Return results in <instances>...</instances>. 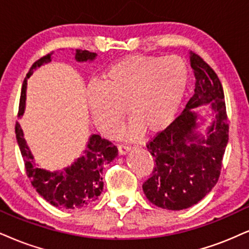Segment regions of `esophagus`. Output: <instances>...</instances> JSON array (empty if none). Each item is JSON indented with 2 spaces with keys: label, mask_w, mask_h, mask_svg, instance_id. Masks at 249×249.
I'll list each match as a JSON object with an SVG mask.
<instances>
[{
  "label": "esophagus",
  "mask_w": 249,
  "mask_h": 249,
  "mask_svg": "<svg viewBox=\"0 0 249 249\" xmlns=\"http://www.w3.org/2000/svg\"><path fill=\"white\" fill-rule=\"evenodd\" d=\"M118 150H119V155H125V153L129 151L130 148L125 145V144H119Z\"/></svg>",
  "instance_id": "obj_1"
}]
</instances>
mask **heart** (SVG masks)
I'll use <instances>...</instances> for the list:
<instances>
[{
	"mask_svg": "<svg viewBox=\"0 0 249 249\" xmlns=\"http://www.w3.org/2000/svg\"><path fill=\"white\" fill-rule=\"evenodd\" d=\"M99 87L89 91L92 120L101 133L113 136L125 106L130 124L120 131L125 139L143 130L155 134L167 127L185 97L188 68L177 55H131L118 61L101 75Z\"/></svg>",
	"mask_w": 249,
	"mask_h": 249,
	"instance_id": "b5f03b06",
	"label": "heart"
}]
</instances>
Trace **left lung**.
Here are the masks:
<instances>
[{
    "mask_svg": "<svg viewBox=\"0 0 249 249\" xmlns=\"http://www.w3.org/2000/svg\"><path fill=\"white\" fill-rule=\"evenodd\" d=\"M195 90L182 113L166 129L146 144L156 166L143 183L152 204L167 210H182L201 201L219 179L229 142V124L224 91L217 73L197 54L190 52ZM211 104L214 112L207 134L197 131L196 107Z\"/></svg>",
    "mask_w": 249,
    "mask_h": 249,
    "instance_id": "obj_1",
    "label": "left lung"
}]
</instances>
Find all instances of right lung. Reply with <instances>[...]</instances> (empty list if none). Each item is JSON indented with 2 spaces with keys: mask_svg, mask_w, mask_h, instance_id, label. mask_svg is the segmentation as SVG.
<instances>
[{
  "mask_svg": "<svg viewBox=\"0 0 249 249\" xmlns=\"http://www.w3.org/2000/svg\"><path fill=\"white\" fill-rule=\"evenodd\" d=\"M50 53L32 64L21 87L19 109L18 116H21L25 109L26 84L27 78L44 63L51 62ZM97 54L89 51L76 50L75 59L78 62H87L96 59ZM16 139L19 146L21 157L27 177L40 196L52 205L63 209H77L87 207L98 198L104 188L103 170L104 165L109 164L118 156V149L108 140L101 139L99 135H92L89 140L87 150L81 158H78L71 166L63 171L50 172L40 168L35 162L26 141L24 139L20 124L16 122L15 125Z\"/></svg>",
  "mask_w": 249,
  "mask_h": 249,
  "instance_id": "obj_1",
  "label": "right lung"
}]
</instances>
